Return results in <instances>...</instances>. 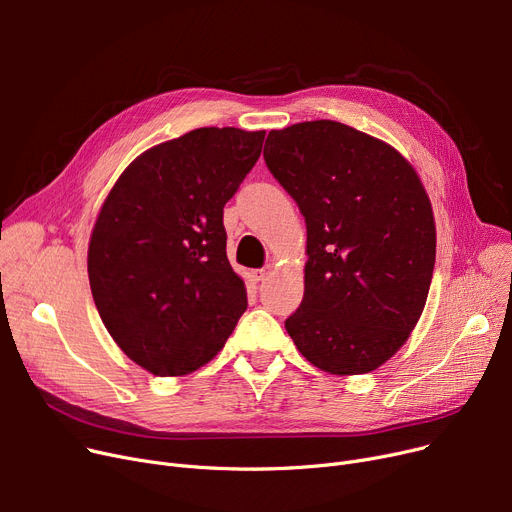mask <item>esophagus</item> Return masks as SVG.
I'll return each instance as SVG.
<instances>
[{
    "label": "esophagus",
    "instance_id": "obj_1",
    "mask_svg": "<svg viewBox=\"0 0 512 512\" xmlns=\"http://www.w3.org/2000/svg\"><path fill=\"white\" fill-rule=\"evenodd\" d=\"M267 274H270L267 270H253L251 278H253V282H263L267 278Z\"/></svg>",
    "mask_w": 512,
    "mask_h": 512
}]
</instances>
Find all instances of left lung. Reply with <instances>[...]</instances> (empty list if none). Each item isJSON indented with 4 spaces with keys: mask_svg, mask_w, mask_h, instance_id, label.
Here are the masks:
<instances>
[{
    "mask_svg": "<svg viewBox=\"0 0 512 512\" xmlns=\"http://www.w3.org/2000/svg\"><path fill=\"white\" fill-rule=\"evenodd\" d=\"M265 147L307 224L305 294L286 332L321 371L378 369L409 340L434 276V211L417 172L334 120L272 130Z\"/></svg>",
    "mask_w": 512,
    "mask_h": 512,
    "instance_id": "left-lung-1",
    "label": "left lung"
}]
</instances>
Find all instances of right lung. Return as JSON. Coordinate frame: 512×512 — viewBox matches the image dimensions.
Listing matches in <instances>:
<instances>
[{"label": "right lung", "instance_id": "add662e5", "mask_svg": "<svg viewBox=\"0 0 512 512\" xmlns=\"http://www.w3.org/2000/svg\"><path fill=\"white\" fill-rule=\"evenodd\" d=\"M263 139L232 126L186 132L134 159L101 205L87 259L93 301L126 357L153 375L209 363L247 309L224 205Z\"/></svg>", "mask_w": 512, "mask_h": 512}]
</instances>
